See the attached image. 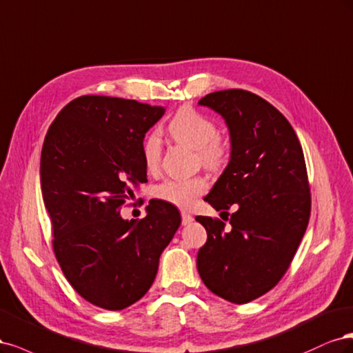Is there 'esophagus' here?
Masks as SVG:
<instances>
[{"mask_svg": "<svg viewBox=\"0 0 353 353\" xmlns=\"http://www.w3.org/2000/svg\"><path fill=\"white\" fill-rule=\"evenodd\" d=\"M193 221V217L190 214H188L186 211H181V224L183 225H188V224H190Z\"/></svg>", "mask_w": 353, "mask_h": 353, "instance_id": "34e87169", "label": "esophagus"}]
</instances>
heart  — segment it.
Returning a JSON list of instances; mask_svg holds the SVG:
<instances>
[{"mask_svg": "<svg viewBox=\"0 0 353 353\" xmlns=\"http://www.w3.org/2000/svg\"><path fill=\"white\" fill-rule=\"evenodd\" d=\"M168 133L177 143L195 148L201 163L210 170H219L229 157V146L217 134L219 129L210 117L189 105L177 110L168 123ZM163 141L157 130L145 136L142 142V160L150 172H155L161 163ZM208 189L202 176L188 179H167L155 188V196L179 208H189L195 199Z\"/></svg>", "mask_w": 353, "mask_h": 353, "instance_id": "b5f03b06", "label": "heart"}]
</instances>
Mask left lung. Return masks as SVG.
Instances as JSON below:
<instances>
[{"label": "left lung", "instance_id": "obj_1", "mask_svg": "<svg viewBox=\"0 0 353 353\" xmlns=\"http://www.w3.org/2000/svg\"><path fill=\"white\" fill-rule=\"evenodd\" d=\"M199 104L221 114L232 143L230 161L205 201L217 211L232 205L236 211L230 229L219 219L198 215L208 237L196 265L212 293L248 303L280 281L308 225L303 151L286 117L249 90H219Z\"/></svg>", "mask_w": 353, "mask_h": 353}]
</instances>
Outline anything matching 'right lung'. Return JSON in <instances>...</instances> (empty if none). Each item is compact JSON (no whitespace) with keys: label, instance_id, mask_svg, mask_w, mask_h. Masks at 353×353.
<instances>
[{"label":"right lung","instance_id":"right-lung-1","mask_svg":"<svg viewBox=\"0 0 353 353\" xmlns=\"http://www.w3.org/2000/svg\"><path fill=\"white\" fill-rule=\"evenodd\" d=\"M164 111L83 95L59 112L45 136L41 188L54 254L73 289L99 308L124 310L150 290L181 223L164 201H151L142 220L120 215L133 188L148 181L142 142Z\"/></svg>","mask_w":353,"mask_h":353}]
</instances>
